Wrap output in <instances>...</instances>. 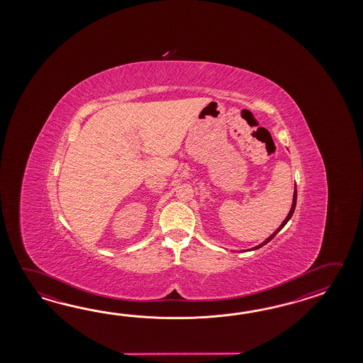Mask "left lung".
I'll list each match as a JSON object with an SVG mask.
<instances>
[{"label":"left lung","instance_id":"obj_1","mask_svg":"<svg viewBox=\"0 0 363 363\" xmlns=\"http://www.w3.org/2000/svg\"><path fill=\"white\" fill-rule=\"evenodd\" d=\"M296 201H297V191H294V203H292V208H291V211H289V214H288V216H286V219H284V222H283V223L280 224V227H279L278 230H277V231L274 232V233H272V235H271V236H270V238H269V239L266 240V241H263V242H262V244H261V245H258V247H253V249H258V247H263V245H266V244H267V242H269V241H271V240L274 239V238H275V236H277V233H278V232L280 231V230H281V228H283V227H284V225H286V222H288V220H289V219H291V216H294V208H296Z\"/></svg>","mask_w":363,"mask_h":363}]
</instances>
